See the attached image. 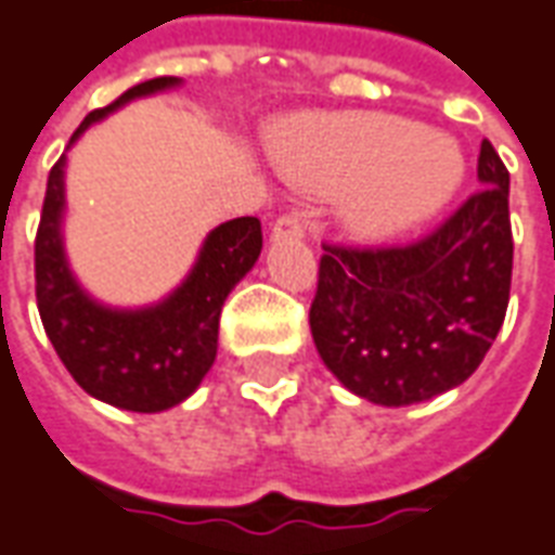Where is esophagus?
<instances>
[{
	"instance_id": "34e87169",
	"label": "esophagus",
	"mask_w": 555,
	"mask_h": 555,
	"mask_svg": "<svg viewBox=\"0 0 555 555\" xmlns=\"http://www.w3.org/2000/svg\"><path fill=\"white\" fill-rule=\"evenodd\" d=\"M301 235H305V220H301V214H284V217H278L274 227H271V238L274 241L301 238Z\"/></svg>"
}]
</instances>
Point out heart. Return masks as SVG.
Masks as SVG:
<instances>
[{
	"mask_svg": "<svg viewBox=\"0 0 555 555\" xmlns=\"http://www.w3.org/2000/svg\"><path fill=\"white\" fill-rule=\"evenodd\" d=\"M271 154L286 178L344 193L347 220L374 238L426 223L465 178L453 141L396 114L314 117L274 141Z\"/></svg>",
	"mask_w": 555,
	"mask_h": 555,
	"instance_id": "b5f03b06",
	"label": "heart"
}]
</instances>
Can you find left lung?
<instances>
[{
	"mask_svg": "<svg viewBox=\"0 0 555 555\" xmlns=\"http://www.w3.org/2000/svg\"><path fill=\"white\" fill-rule=\"evenodd\" d=\"M480 190L411 244H323L311 335L326 369L374 404H414L477 372L511 299V175L483 139Z\"/></svg>",
	"mask_w": 555,
	"mask_h": 555,
	"instance_id": "obj_1",
	"label": "left lung"
}]
</instances>
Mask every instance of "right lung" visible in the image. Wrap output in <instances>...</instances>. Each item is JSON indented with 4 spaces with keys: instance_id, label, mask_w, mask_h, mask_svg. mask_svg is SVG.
<instances>
[{
    "instance_id": "right-lung-1",
    "label": "right lung",
    "mask_w": 555,
    "mask_h": 555,
    "mask_svg": "<svg viewBox=\"0 0 555 555\" xmlns=\"http://www.w3.org/2000/svg\"><path fill=\"white\" fill-rule=\"evenodd\" d=\"M178 78L135 83L108 108L83 117L68 144L129 99L178 87ZM63 168L53 163L36 232V301L56 357L83 392L124 411L156 414L193 396L217 357V328L223 301L262 250L256 217L220 223L202 244L196 266L168 299L141 311H117L93 301L72 278L63 250Z\"/></svg>"
}]
</instances>
